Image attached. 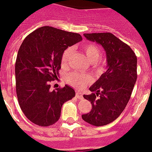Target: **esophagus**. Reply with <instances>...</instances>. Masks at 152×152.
<instances>
[{
    "mask_svg": "<svg viewBox=\"0 0 152 152\" xmlns=\"http://www.w3.org/2000/svg\"><path fill=\"white\" fill-rule=\"evenodd\" d=\"M76 96H77L78 99H80V100L83 99L82 94H81V93H80V92H76Z\"/></svg>",
    "mask_w": 152,
    "mask_h": 152,
    "instance_id": "obj_1",
    "label": "esophagus"
}]
</instances>
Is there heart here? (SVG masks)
<instances>
[{"mask_svg": "<svg viewBox=\"0 0 152 152\" xmlns=\"http://www.w3.org/2000/svg\"><path fill=\"white\" fill-rule=\"evenodd\" d=\"M84 51L85 52L86 56L88 57V60L91 62H95L97 61L100 57L101 52H100V48L97 45L94 44L89 43L87 44L84 46ZM72 52V48H67L64 51L61 57V62L62 64H65L68 61V58ZM68 84L78 89H81L84 87H85L86 84L89 81V77L87 75H77V74L72 73L68 75Z\"/></svg>", "mask_w": 152, "mask_h": 152, "instance_id": "1", "label": "heart"}]
</instances>
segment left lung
Returning <instances> with one entry per match:
<instances>
[{"mask_svg":"<svg viewBox=\"0 0 152 152\" xmlns=\"http://www.w3.org/2000/svg\"><path fill=\"white\" fill-rule=\"evenodd\" d=\"M87 39L103 47L107 69L84 95L92 109L82 119L95 126L113 122L126 108L137 79V57L127 44L110 33H84Z\"/></svg>","mask_w":152,"mask_h":152,"instance_id":"left-lung-1","label":"left lung"}]
</instances>
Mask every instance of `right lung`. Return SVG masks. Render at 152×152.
I'll use <instances>...</instances> for the list:
<instances>
[{
    "label": "right lung",
    "mask_w": 152,
    "mask_h": 152,
    "mask_svg": "<svg viewBox=\"0 0 152 152\" xmlns=\"http://www.w3.org/2000/svg\"><path fill=\"white\" fill-rule=\"evenodd\" d=\"M81 40L78 33L42 26L22 42L15 64L16 91L21 110L32 123L39 126L56 123L63 103L75 96L68 85L51 91L50 82L57 78L64 51Z\"/></svg>",
    "instance_id": "right-lung-1"
}]
</instances>
